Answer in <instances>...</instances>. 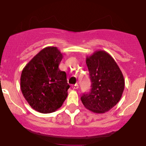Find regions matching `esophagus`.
<instances>
[{
	"mask_svg": "<svg viewBox=\"0 0 146 146\" xmlns=\"http://www.w3.org/2000/svg\"><path fill=\"white\" fill-rule=\"evenodd\" d=\"M78 88H79V86H78V84H77V83H76V84H74L72 86V88L73 89H77Z\"/></svg>",
	"mask_w": 146,
	"mask_h": 146,
	"instance_id": "34e87169",
	"label": "esophagus"
}]
</instances>
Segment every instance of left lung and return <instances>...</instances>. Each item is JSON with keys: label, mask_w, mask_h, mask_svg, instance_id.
I'll return each mask as SVG.
<instances>
[{"label": "left lung", "mask_w": 146, "mask_h": 146, "mask_svg": "<svg viewBox=\"0 0 146 146\" xmlns=\"http://www.w3.org/2000/svg\"><path fill=\"white\" fill-rule=\"evenodd\" d=\"M91 88L83 94L85 108L96 113L109 111L119 102L124 89V78L118 64L107 52L99 50L86 58Z\"/></svg>", "instance_id": "8db88e82"}]
</instances>
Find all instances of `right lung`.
Masks as SVG:
<instances>
[{
  "label": "right lung",
  "mask_w": 146,
  "mask_h": 146,
  "mask_svg": "<svg viewBox=\"0 0 146 146\" xmlns=\"http://www.w3.org/2000/svg\"><path fill=\"white\" fill-rule=\"evenodd\" d=\"M63 55L56 47L44 48L23 69L20 88L30 106L42 113L60 108L69 88L66 74L59 69Z\"/></svg>",
  "instance_id": "obj_1"
}]
</instances>
